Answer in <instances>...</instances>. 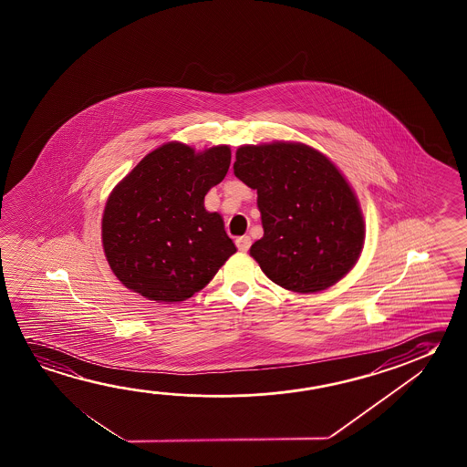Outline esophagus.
<instances>
[{"instance_id": "34e87169", "label": "esophagus", "mask_w": 467, "mask_h": 467, "mask_svg": "<svg viewBox=\"0 0 467 467\" xmlns=\"http://www.w3.org/2000/svg\"><path fill=\"white\" fill-rule=\"evenodd\" d=\"M253 244V241H251V237L249 236H241L236 239L237 249L241 251V253H245V251H249V247Z\"/></svg>"}]
</instances>
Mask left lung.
I'll return each mask as SVG.
<instances>
[{"instance_id":"obj_1","label":"left lung","mask_w":467,"mask_h":467,"mask_svg":"<svg viewBox=\"0 0 467 467\" xmlns=\"http://www.w3.org/2000/svg\"><path fill=\"white\" fill-rule=\"evenodd\" d=\"M239 181L257 191L262 272L286 290L316 293L344 278L365 243L358 199L336 164L303 143L239 146Z\"/></svg>"}]
</instances>
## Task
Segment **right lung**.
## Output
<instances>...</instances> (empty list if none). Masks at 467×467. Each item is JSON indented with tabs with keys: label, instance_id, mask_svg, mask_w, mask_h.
Instances as JSON below:
<instances>
[{
	"label": "right lung",
	"instance_id": "right-lung-1",
	"mask_svg": "<svg viewBox=\"0 0 467 467\" xmlns=\"http://www.w3.org/2000/svg\"><path fill=\"white\" fill-rule=\"evenodd\" d=\"M230 162V146L197 153L169 141L115 185L102 214V247L129 290L156 303L184 301L236 253L222 214L203 205Z\"/></svg>",
	"mask_w": 467,
	"mask_h": 467
}]
</instances>
